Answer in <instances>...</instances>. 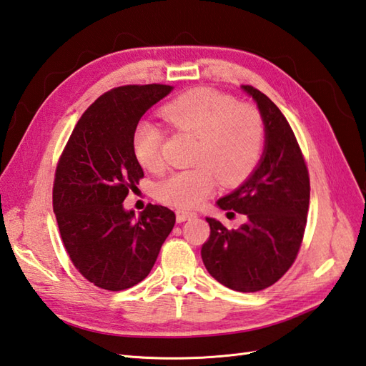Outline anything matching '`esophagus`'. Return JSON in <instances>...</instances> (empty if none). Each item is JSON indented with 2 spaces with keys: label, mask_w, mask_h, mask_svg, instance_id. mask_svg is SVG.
<instances>
[{
  "label": "esophagus",
  "mask_w": 366,
  "mask_h": 366,
  "mask_svg": "<svg viewBox=\"0 0 366 366\" xmlns=\"http://www.w3.org/2000/svg\"><path fill=\"white\" fill-rule=\"evenodd\" d=\"M176 217H177V222L182 223V222H187V220H192V219H197V214L195 212H187V211H177Z\"/></svg>",
  "instance_id": "1"
}]
</instances>
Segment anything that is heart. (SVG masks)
Returning a JSON list of instances; mask_svg holds the SVG:
<instances>
[{"mask_svg":"<svg viewBox=\"0 0 366 366\" xmlns=\"http://www.w3.org/2000/svg\"><path fill=\"white\" fill-rule=\"evenodd\" d=\"M162 118L176 134L197 138L190 169L176 171L157 185L159 199L179 209H195L217 187L237 185L250 176L261 160L266 126L252 104L209 88L192 89L162 108ZM165 132L157 124L142 121L134 132V152L142 165L159 173Z\"/></svg>","mask_w":366,"mask_h":366,"instance_id":"1","label":"heart"}]
</instances>
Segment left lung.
I'll return each instance as SVG.
<instances>
[{"label": "left lung", "instance_id": "1", "mask_svg": "<svg viewBox=\"0 0 366 366\" xmlns=\"http://www.w3.org/2000/svg\"><path fill=\"white\" fill-rule=\"evenodd\" d=\"M258 104L266 126V147L253 174L217 204L247 222L228 229L207 219L209 239L201 258L209 274L239 292H256L277 283L294 264L307 227L310 174L305 157L283 113L250 84L242 86Z\"/></svg>", "mask_w": 366, "mask_h": 366}]
</instances>
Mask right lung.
<instances>
[{
  "instance_id": "right-lung-1",
  "label": "right lung",
  "mask_w": 366,
  "mask_h": 366,
  "mask_svg": "<svg viewBox=\"0 0 366 366\" xmlns=\"http://www.w3.org/2000/svg\"><path fill=\"white\" fill-rule=\"evenodd\" d=\"M171 91L152 83L105 92L81 114L58 160L53 211L61 240L75 269L102 290L144 280L176 223L165 206L147 204L138 220L122 207L144 176L134 152L135 127Z\"/></svg>"
}]
</instances>
